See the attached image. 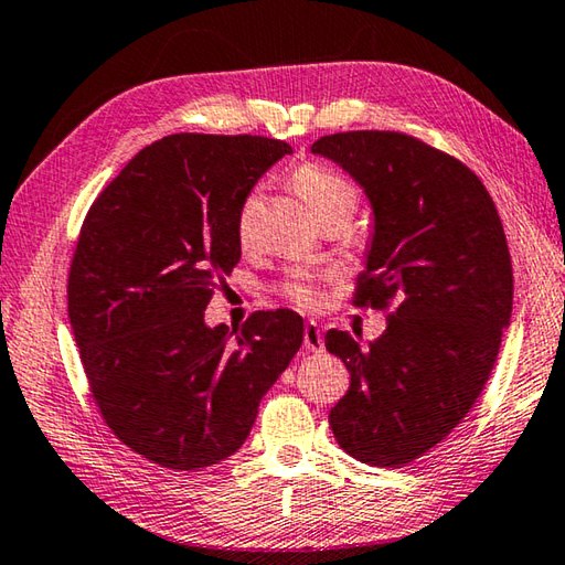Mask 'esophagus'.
<instances>
[{
  "label": "esophagus",
  "instance_id": "1",
  "mask_svg": "<svg viewBox=\"0 0 565 565\" xmlns=\"http://www.w3.org/2000/svg\"><path fill=\"white\" fill-rule=\"evenodd\" d=\"M303 345H306V350L308 352H320L323 350V335H320V330H318V326L316 323H306V328H303Z\"/></svg>",
  "mask_w": 565,
  "mask_h": 565
}]
</instances>
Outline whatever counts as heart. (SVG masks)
<instances>
[{
	"label": "heart",
	"instance_id": "obj_1",
	"mask_svg": "<svg viewBox=\"0 0 565 565\" xmlns=\"http://www.w3.org/2000/svg\"><path fill=\"white\" fill-rule=\"evenodd\" d=\"M291 183L303 198L306 205L313 210V215L323 223L326 217L345 213L355 215L360 193L348 179L340 173L326 169L320 163H301L291 175ZM257 223H259V193L249 191L242 195V201L235 210V235L242 247H249L254 237H257ZM286 296L298 306H316L320 301V294L311 276L296 271L284 284Z\"/></svg>",
	"mask_w": 565,
	"mask_h": 565
}]
</instances>
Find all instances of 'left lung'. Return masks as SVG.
Returning a JSON list of instances; mask_svg holds the SVG:
<instances>
[{"instance_id": "left-lung-1", "label": "left lung", "mask_w": 565, "mask_h": 565, "mask_svg": "<svg viewBox=\"0 0 565 565\" xmlns=\"http://www.w3.org/2000/svg\"><path fill=\"white\" fill-rule=\"evenodd\" d=\"M311 151L340 163L374 207L352 306L392 311L364 350L326 333L350 372L328 422L352 458L402 468L436 448L490 380L514 294L502 220L466 163L404 131H340Z\"/></svg>"}]
</instances>
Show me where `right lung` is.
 Wrapping results in <instances>:
<instances>
[{
	"label": "right lung",
	"instance_id": "add662e5",
	"mask_svg": "<svg viewBox=\"0 0 565 565\" xmlns=\"http://www.w3.org/2000/svg\"><path fill=\"white\" fill-rule=\"evenodd\" d=\"M291 147L252 135H169L143 147L83 220L68 318L107 428L171 470L230 458L303 342V318L252 313L232 340L203 311L239 262L235 210Z\"/></svg>",
	"mask_w": 565,
	"mask_h": 565
}]
</instances>
